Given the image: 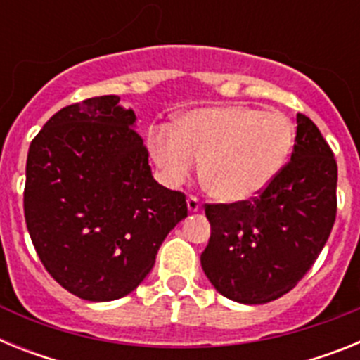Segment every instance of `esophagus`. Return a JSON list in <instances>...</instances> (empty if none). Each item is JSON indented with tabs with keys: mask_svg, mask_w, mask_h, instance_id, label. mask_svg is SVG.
Wrapping results in <instances>:
<instances>
[{
	"mask_svg": "<svg viewBox=\"0 0 360 360\" xmlns=\"http://www.w3.org/2000/svg\"><path fill=\"white\" fill-rule=\"evenodd\" d=\"M187 209H189V212H198L200 200L196 198V196H189V198H187Z\"/></svg>",
	"mask_w": 360,
	"mask_h": 360,
	"instance_id": "obj_1",
	"label": "esophagus"
}]
</instances>
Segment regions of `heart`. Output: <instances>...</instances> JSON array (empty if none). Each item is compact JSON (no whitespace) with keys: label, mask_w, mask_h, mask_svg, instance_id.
Wrapping results in <instances>:
<instances>
[{"label":"heart","mask_w":360,"mask_h":360,"mask_svg":"<svg viewBox=\"0 0 360 360\" xmlns=\"http://www.w3.org/2000/svg\"><path fill=\"white\" fill-rule=\"evenodd\" d=\"M295 142L292 120L278 111L241 104L196 108L174 129L149 133V153L167 186H180L202 165L203 184L216 200L256 198L288 162Z\"/></svg>","instance_id":"b5f03b06"}]
</instances>
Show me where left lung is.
I'll return each instance as SVG.
<instances>
[{"instance_id": "8db88e82", "label": "left lung", "mask_w": 360, "mask_h": 360, "mask_svg": "<svg viewBox=\"0 0 360 360\" xmlns=\"http://www.w3.org/2000/svg\"><path fill=\"white\" fill-rule=\"evenodd\" d=\"M337 162L319 128L297 113L292 157L249 202L207 203L202 269L212 287L243 304L281 297L301 281L332 232Z\"/></svg>"}]
</instances>
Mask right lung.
I'll return each instance as SVG.
<instances>
[{
  "instance_id": "right-lung-1",
  "label": "right lung",
  "mask_w": 360,
  "mask_h": 360,
  "mask_svg": "<svg viewBox=\"0 0 360 360\" xmlns=\"http://www.w3.org/2000/svg\"><path fill=\"white\" fill-rule=\"evenodd\" d=\"M117 95L59 110L32 141L25 219L44 269L86 301H113L151 272L187 216L186 196L153 178L135 111Z\"/></svg>"
}]
</instances>
